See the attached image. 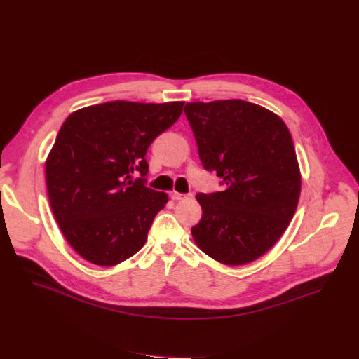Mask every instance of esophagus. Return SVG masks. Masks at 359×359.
<instances>
[{
  "instance_id": "esophagus-1",
  "label": "esophagus",
  "mask_w": 359,
  "mask_h": 359,
  "mask_svg": "<svg viewBox=\"0 0 359 359\" xmlns=\"http://www.w3.org/2000/svg\"><path fill=\"white\" fill-rule=\"evenodd\" d=\"M194 195L192 194H189V195H184V194H179V192H173L172 194V198L175 199V201H182V199H186V198H192Z\"/></svg>"
}]
</instances>
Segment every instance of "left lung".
<instances>
[{
  "mask_svg": "<svg viewBox=\"0 0 359 359\" xmlns=\"http://www.w3.org/2000/svg\"><path fill=\"white\" fill-rule=\"evenodd\" d=\"M187 121L203 169L224 190L198 194V247L222 264L241 266L266 254L289 226L300 196V172L289 128L259 105L189 102Z\"/></svg>",
  "mask_w": 359,
  "mask_h": 359,
  "instance_id": "8db88e82",
  "label": "left lung"
}]
</instances>
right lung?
<instances>
[{
  "label": "right lung",
  "instance_id": "obj_1",
  "mask_svg": "<svg viewBox=\"0 0 359 359\" xmlns=\"http://www.w3.org/2000/svg\"><path fill=\"white\" fill-rule=\"evenodd\" d=\"M183 102L112 101L70 114L46 161L55 218L81 257L115 266L146 244L167 195L146 186V153Z\"/></svg>",
  "mask_w": 359,
  "mask_h": 359
}]
</instances>
